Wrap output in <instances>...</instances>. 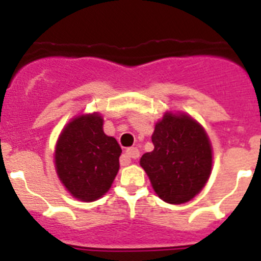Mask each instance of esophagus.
<instances>
[{
  "label": "esophagus",
  "mask_w": 261,
  "mask_h": 261,
  "mask_svg": "<svg viewBox=\"0 0 261 261\" xmlns=\"http://www.w3.org/2000/svg\"><path fill=\"white\" fill-rule=\"evenodd\" d=\"M138 156H140V150H138L137 147H129V149H126V151H125V154L123 155V158L120 159V163H121V165H128L129 161H130V158L137 159Z\"/></svg>",
  "instance_id": "1"
}]
</instances>
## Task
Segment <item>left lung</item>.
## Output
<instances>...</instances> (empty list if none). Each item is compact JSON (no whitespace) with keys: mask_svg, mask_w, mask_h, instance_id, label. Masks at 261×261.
I'll list each match as a JSON object with an SVG mask.
<instances>
[{"mask_svg":"<svg viewBox=\"0 0 261 261\" xmlns=\"http://www.w3.org/2000/svg\"><path fill=\"white\" fill-rule=\"evenodd\" d=\"M154 150L142 155V168L156 195L168 204L193 199L208 181L212 147L200 124L187 115L166 114L151 136Z\"/></svg>","mask_w":261,"mask_h":261,"instance_id":"1","label":"left lung"}]
</instances>
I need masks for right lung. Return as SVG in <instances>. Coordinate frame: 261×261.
Here are the masks:
<instances>
[{"mask_svg":"<svg viewBox=\"0 0 261 261\" xmlns=\"http://www.w3.org/2000/svg\"><path fill=\"white\" fill-rule=\"evenodd\" d=\"M121 147L103 132L98 114L73 119L56 145L55 163L60 180L82 201H94L111 188L117 171Z\"/></svg>","mask_w":261,"mask_h":261,"instance_id":"right-lung-1","label":"right lung"}]
</instances>
